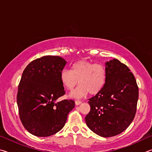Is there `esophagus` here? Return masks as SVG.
Returning a JSON list of instances; mask_svg holds the SVG:
<instances>
[{"label": "esophagus", "mask_w": 152, "mask_h": 152, "mask_svg": "<svg viewBox=\"0 0 152 152\" xmlns=\"http://www.w3.org/2000/svg\"><path fill=\"white\" fill-rule=\"evenodd\" d=\"M81 103H82L81 101H79V100H76L75 101V105H77L81 104Z\"/></svg>", "instance_id": "obj_1"}]
</instances>
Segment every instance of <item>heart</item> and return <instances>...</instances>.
Wrapping results in <instances>:
<instances>
[{"label": "heart", "mask_w": 152, "mask_h": 152, "mask_svg": "<svg viewBox=\"0 0 152 152\" xmlns=\"http://www.w3.org/2000/svg\"><path fill=\"white\" fill-rule=\"evenodd\" d=\"M107 71L104 65L81 60L72 65L71 70L64 69L60 74L63 86L69 91L79 83V87L71 94L73 97H80L87 94L96 95L104 87Z\"/></svg>", "instance_id": "b5f03b06"}]
</instances>
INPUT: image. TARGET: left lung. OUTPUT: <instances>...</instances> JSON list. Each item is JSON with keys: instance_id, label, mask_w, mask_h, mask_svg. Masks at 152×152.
<instances>
[{"instance_id": "8db88e82", "label": "left lung", "mask_w": 152, "mask_h": 152, "mask_svg": "<svg viewBox=\"0 0 152 152\" xmlns=\"http://www.w3.org/2000/svg\"><path fill=\"white\" fill-rule=\"evenodd\" d=\"M105 65V85L89 99L91 110L86 122L96 134L110 137L125 131L134 120L139 90L134 74L125 64L114 58Z\"/></svg>"}]
</instances>
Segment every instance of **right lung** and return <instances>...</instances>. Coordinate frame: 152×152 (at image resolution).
<instances>
[{"mask_svg": "<svg viewBox=\"0 0 152 152\" xmlns=\"http://www.w3.org/2000/svg\"><path fill=\"white\" fill-rule=\"evenodd\" d=\"M58 56L37 58L26 66L18 87L20 119L35 136L48 137L59 132L75 107L72 99L56 101L65 94L60 74L66 64Z\"/></svg>", "mask_w": 152, "mask_h": 152, "instance_id": "obj_1", "label": "right lung"}]
</instances>
